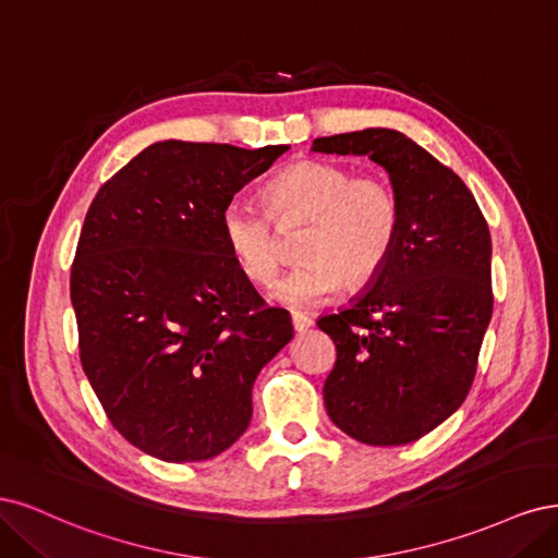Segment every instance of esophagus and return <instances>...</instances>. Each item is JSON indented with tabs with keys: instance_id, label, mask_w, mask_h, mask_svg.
Wrapping results in <instances>:
<instances>
[{
	"instance_id": "1",
	"label": "esophagus",
	"mask_w": 558,
	"mask_h": 558,
	"mask_svg": "<svg viewBox=\"0 0 558 558\" xmlns=\"http://www.w3.org/2000/svg\"><path fill=\"white\" fill-rule=\"evenodd\" d=\"M292 327L296 333H305L313 327V319L303 313H292Z\"/></svg>"
}]
</instances>
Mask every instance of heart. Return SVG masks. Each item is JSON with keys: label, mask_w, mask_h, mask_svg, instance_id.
<instances>
[{"label": "heart", "mask_w": 558, "mask_h": 558, "mask_svg": "<svg viewBox=\"0 0 558 558\" xmlns=\"http://www.w3.org/2000/svg\"><path fill=\"white\" fill-rule=\"evenodd\" d=\"M262 202L268 219L250 206L229 204L220 218L222 241L239 271L266 284L284 259L280 233L305 225L299 241L303 262L271 290L292 308L327 301L343 284H371L399 241L401 204L383 175H354L331 161L303 159L266 183Z\"/></svg>", "instance_id": "1"}]
</instances>
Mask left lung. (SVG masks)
I'll use <instances>...</instances> for the list:
<instances>
[{
	"label": "left lung",
	"mask_w": 558,
	"mask_h": 558,
	"mask_svg": "<svg viewBox=\"0 0 558 558\" xmlns=\"http://www.w3.org/2000/svg\"><path fill=\"white\" fill-rule=\"evenodd\" d=\"M315 153L366 155L401 204L385 271L348 308L317 319L336 343L331 422L366 445L426 436L465 401L489 327L492 236L461 178L397 130L322 136Z\"/></svg>",
	"instance_id": "obj_1"
}]
</instances>
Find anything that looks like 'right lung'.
Here are the masks:
<instances>
[{
	"instance_id": "add662e5",
	"label": "right lung",
	"mask_w": 558,
	"mask_h": 558,
	"mask_svg": "<svg viewBox=\"0 0 558 558\" xmlns=\"http://www.w3.org/2000/svg\"><path fill=\"white\" fill-rule=\"evenodd\" d=\"M284 150L159 141L89 204L71 266L81 364L141 452L171 463L225 452L253 417L259 371L294 336L220 231L233 194Z\"/></svg>"
}]
</instances>
